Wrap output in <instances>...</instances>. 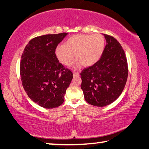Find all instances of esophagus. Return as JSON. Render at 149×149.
Here are the masks:
<instances>
[{
	"instance_id": "obj_1",
	"label": "esophagus",
	"mask_w": 149,
	"mask_h": 149,
	"mask_svg": "<svg viewBox=\"0 0 149 149\" xmlns=\"http://www.w3.org/2000/svg\"><path fill=\"white\" fill-rule=\"evenodd\" d=\"M73 74H74V76H77V75H79V72H74L73 73Z\"/></svg>"
}]
</instances>
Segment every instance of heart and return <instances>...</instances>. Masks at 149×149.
Here are the masks:
<instances>
[{
	"instance_id": "b5f03b06",
	"label": "heart",
	"mask_w": 149,
	"mask_h": 149,
	"mask_svg": "<svg viewBox=\"0 0 149 149\" xmlns=\"http://www.w3.org/2000/svg\"><path fill=\"white\" fill-rule=\"evenodd\" d=\"M105 46V39L100 34L75 35L70 37L55 50L58 60L65 65H70L75 60V54L78 60L74 65L77 69L82 64L85 66L95 64L101 57Z\"/></svg>"
}]
</instances>
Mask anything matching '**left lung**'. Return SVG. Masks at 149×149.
<instances>
[{
    "label": "left lung",
    "instance_id": "1",
    "mask_svg": "<svg viewBox=\"0 0 149 149\" xmlns=\"http://www.w3.org/2000/svg\"><path fill=\"white\" fill-rule=\"evenodd\" d=\"M104 36L107 45L100 60L80 73L85 100L99 107L111 104L120 97L128 75L127 61L122 45L114 37Z\"/></svg>",
    "mask_w": 149,
    "mask_h": 149
}]
</instances>
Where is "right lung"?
Wrapping results in <instances>:
<instances>
[{"label":"right lung","mask_w":149,"mask_h":149,"mask_svg":"<svg viewBox=\"0 0 149 149\" xmlns=\"http://www.w3.org/2000/svg\"><path fill=\"white\" fill-rule=\"evenodd\" d=\"M67 33L36 37L26 45L19 65L22 85L28 97L40 107L53 108L64 100L73 78L55 55V50Z\"/></svg>","instance_id":"right-lung-1"}]
</instances>
